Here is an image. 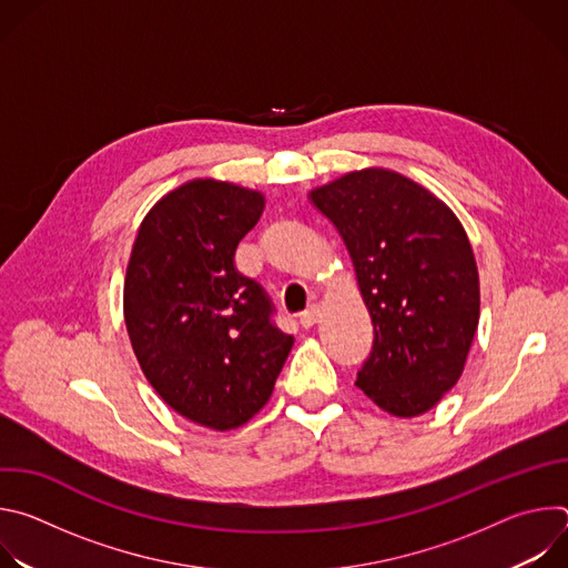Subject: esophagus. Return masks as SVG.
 I'll return each mask as SVG.
<instances>
[{"label":"esophagus","mask_w":568,"mask_h":568,"mask_svg":"<svg viewBox=\"0 0 568 568\" xmlns=\"http://www.w3.org/2000/svg\"><path fill=\"white\" fill-rule=\"evenodd\" d=\"M318 316H321V310H318V305H316V303H312V305H307V307L301 312L298 321H301V326H303V328H312L314 323L318 321Z\"/></svg>","instance_id":"esophagus-1"}]
</instances>
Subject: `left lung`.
I'll use <instances>...</instances> for the list:
<instances>
[{"label": "left lung", "instance_id": "8db88e82", "mask_svg": "<svg viewBox=\"0 0 568 568\" xmlns=\"http://www.w3.org/2000/svg\"><path fill=\"white\" fill-rule=\"evenodd\" d=\"M346 242L373 321L357 386L412 418L458 382L476 326L478 272L456 215L427 189L384 169L310 193Z\"/></svg>", "mask_w": 568, "mask_h": 568}]
</instances>
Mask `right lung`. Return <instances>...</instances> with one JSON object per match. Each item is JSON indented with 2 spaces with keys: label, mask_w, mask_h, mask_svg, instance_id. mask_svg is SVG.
<instances>
[{
  "label": "right lung",
  "mask_w": 568,
  "mask_h": 568,
  "mask_svg": "<svg viewBox=\"0 0 568 568\" xmlns=\"http://www.w3.org/2000/svg\"><path fill=\"white\" fill-rule=\"evenodd\" d=\"M261 193L193 180L145 215L128 263L125 326L143 375L180 416L217 432L254 418L294 337L261 283L235 267Z\"/></svg>",
  "instance_id": "right-lung-1"
}]
</instances>
